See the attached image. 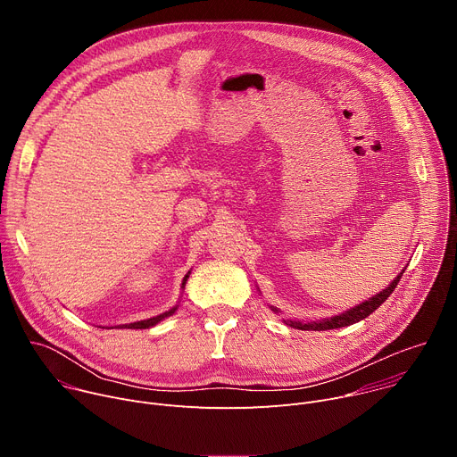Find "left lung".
Returning a JSON list of instances; mask_svg holds the SVG:
<instances>
[{
	"label": "left lung",
	"instance_id": "8db88e82",
	"mask_svg": "<svg viewBox=\"0 0 457 457\" xmlns=\"http://www.w3.org/2000/svg\"><path fill=\"white\" fill-rule=\"evenodd\" d=\"M405 271V270H403ZM403 273H400L393 282H390V286L383 291H379L378 295H374L372 298L361 302L360 305L342 312V314H337V316H331V318H325V320H318V321H298V320H284L287 325H291L293 329H300V331H328V329H338V328H347V325H353L363 318H367L370 312H374L390 295H393V291L396 289L400 278H402ZM275 312L278 311L277 307H271Z\"/></svg>",
	"mask_w": 457,
	"mask_h": 457
}]
</instances>
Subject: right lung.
Returning a JSON list of instances; mask_svg holds the SVG:
<instances>
[{
	"mask_svg": "<svg viewBox=\"0 0 457 457\" xmlns=\"http://www.w3.org/2000/svg\"><path fill=\"white\" fill-rule=\"evenodd\" d=\"M187 278H189V271H187V275H186V277H184V280H182V287L186 286V280H187ZM177 307H179V305L171 307L170 311H166V312H162V314H157V316H154V318H148V320H141V321H134V323L117 325V329H148V328H154V325H157L161 320H164V318L171 316V314L177 311Z\"/></svg>",
	"mask_w": 457,
	"mask_h": 457,
	"instance_id": "add662e5",
	"label": "right lung"
}]
</instances>
